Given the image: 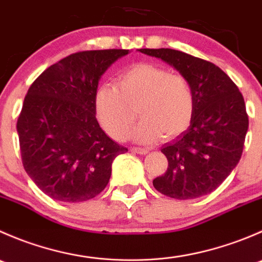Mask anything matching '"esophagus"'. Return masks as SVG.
Here are the masks:
<instances>
[{"label":"esophagus","mask_w":262,"mask_h":262,"mask_svg":"<svg viewBox=\"0 0 262 262\" xmlns=\"http://www.w3.org/2000/svg\"><path fill=\"white\" fill-rule=\"evenodd\" d=\"M132 152L138 153V155H147L148 149L147 148H141V147H133L132 148Z\"/></svg>","instance_id":"esophagus-1"}]
</instances>
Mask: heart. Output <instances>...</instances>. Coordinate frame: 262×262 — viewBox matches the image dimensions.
<instances>
[{
	"label": "heart",
	"mask_w": 262,
	"mask_h": 262,
	"mask_svg": "<svg viewBox=\"0 0 262 262\" xmlns=\"http://www.w3.org/2000/svg\"><path fill=\"white\" fill-rule=\"evenodd\" d=\"M95 114L112 138L123 141L136 120L138 106L142 119L132 138L149 143L162 136L172 139L191 124L195 97L191 84L178 73L150 63L132 66L118 78V87L102 84L95 94Z\"/></svg>",
	"instance_id": "heart-1"
}]
</instances>
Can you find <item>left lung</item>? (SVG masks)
I'll use <instances>...</instances> for the list:
<instances>
[{
  "instance_id": "1",
  "label": "left lung",
  "mask_w": 262,
  "mask_h": 262,
  "mask_svg": "<svg viewBox=\"0 0 262 262\" xmlns=\"http://www.w3.org/2000/svg\"><path fill=\"white\" fill-rule=\"evenodd\" d=\"M161 58L191 84L195 112L189 128L161 152L168 161L153 186L179 200L203 196L222 184L241 160L248 115L238 87L218 66L180 50L139 49Z\"/></svg>"
}]
</instances>
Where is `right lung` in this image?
<instances>
[{
  "label": "right lung",
  "mask_w": 262,
  "mask_h": 262,
  "mask_svg": "<svg viewBox=\"0 0 262 262\" xmlns=\"http://www.w3.org/2000/svg\"><path fill=\"white\" fill-rule=\"evenodd\" d=\"M125 49L73 53L47 68L28 90L16 129L30 179L52 199L86 202L106 187L116 156L128 148L104 133L95 94Z\"/></svg>",
  "instance_id": "1"
}]
</instances>
